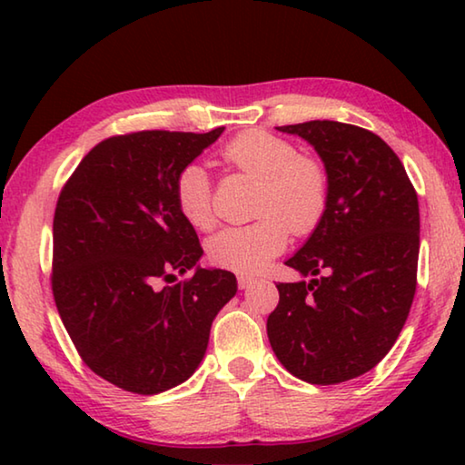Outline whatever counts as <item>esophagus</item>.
<instances>
[{"instance_id":"34e87169","label":"esophagus","mask_w":465,"mask_h":465,"mask_svg":"<svg viewBox=\"0 0 465 465\" xmlns=\"http://www.w3.org/2000/svg\"><path fill=\"white\" fill-rule=\"evenodd\" d=\"M238 285H240V289H248L254 285V279L248 277V274H238Z\"/></svg>"}]
</instances>
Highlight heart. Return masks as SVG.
I'll return each instance as SVG.
<instances>
[{
    "label": "heart",
    "mask_w": 465,
    "mask_h": 465,
    "mask_svg": "<svg viewBox=\"0 0 465 465\" xmlns=\"http://www.w3.org/2000/svg\"><path fill=\"white\" fill-rule=\"evenodd\" d=\"M222 157L261 183L256 217L262 219L217 232L207 242V258L219 269L261 272L285 250L289 232L305 235L316 230L328 207V174L316 160L299 155L291 141L266 131L242 133L223 147ZM174 201L180 217L194 230L213 227V191L201 163H188L178 172Z\"/></svg>",
    "instance_id": "obj_1"
}]
</instances>
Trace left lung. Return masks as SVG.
Instances as JSON below:
<instances>
[{
  "label": "left lung",
  "mask_w": 465,
  "mask_h": 465,
  "mask_svg": "<svg viewBox=\"0 0 465 465\" xmlns=\"http://www.w3.org/2000/svg\"><path fill=\"white\" fill-rule=\"evenodd\" d=\"M277 129L316 149L330 193L322 222L285 262L313 279L279 282L266 334L291 375L342 383L373 369L402 332L416 291L419 196L371 131L338 121Z\"/></svg>",
  "instance_id": "left-lung-1"
}]
</instances>
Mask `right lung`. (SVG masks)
<instances>
[{
	"instance_id": "add662e5",
	"label": "right lung",
	"mask_w": 465,
	"mask_h": 465,
	"mask_svg": "<svg viewBox=\"0 0 465 465\" xmlns=\"http://www.w3.org/2000/svg\"><path fill=\"white\" fill-rule=\"evenodd\" d=\"M209 133L139 131L104 139L63 186L53 219V295L94 373L133 393L186 381L235 274L201 269L203 248L174 201L178 172L215 143ZM194 270L159 289L160 280Z\"/></svg>"
}]
</instances>
